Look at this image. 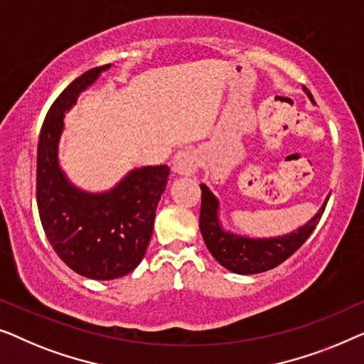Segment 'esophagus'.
<instances>
[{
  "instance_id": "esophagus-1",
  "label": "esophagus",
  "mask_w": 364,
  "mask_h": 364,
  "mask_svg": "<svg viewBox=\"0 0 364 364\" xmlns=\"http://www.w3.org/2000/svg\"><path fill=\"white\" fill-rule=\"evenodd\" d=\"M201 160L196 150L186 148V150L178 151L175 158H173V170L181 176H193L198 171Z\"/></svg>"
}]
</instances>
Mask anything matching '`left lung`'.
I'll return each instance as SVG.
<instances>
[{
    "label": "left lung",
    "instance_id": "obj_1",
    "mask_svg": "<svg viewBox=\"0 0 364 364\" xmlns=\"http://www.w3.org/2000/svg\"><path fill=\"white\" fill-rule=\"evenodd\" d=\"M304 92L311 104H315L310 90L304 87ZM326 201L321 204L318 211L310 221L291 231L275 237H249L224 229L219 218V199L206 184H201V216H199V229H201L204 244L209 252L224 269L234 274L250 275L260 274L282 264L290 257L314 232L321 214L325 211Z\"/></svg>",
    "mask_w": 364,
    "mask_h": 364
}]
</instances>
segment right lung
Masks as SVG:
<instances>
[{
  "label": "right lung",
  "mask_w": 364,
  "mask_h": 364,
  "mask_svg": "<svg viewBox=\"0 0 364 364\" xmlns=\"http://www.w3.org/2000/svg\"><path fill=\"white\" fill-rule=\"evenodd\" d=\"M112 64L87 70L65 87L46 115L38 143L36 199L50 245L74 272L94 280L124 277L138 267L151 239L170 166L133 168L105 191L69 180L59 160L65 114Z\"/></svg>",
  "instance_id": "right-lung-1"
}]
</instances>
